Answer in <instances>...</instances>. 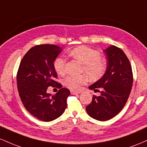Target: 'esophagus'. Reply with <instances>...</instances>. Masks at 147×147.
I'll return each mask as SVG.
<instances>
[{
	"instance_id": "34e87169",
	"label": "esophagus",
	"mask_w": 147,
	"mask_h": 147,
	"mask_svg": "<svg viewBox=\"0 0 147 147\" xmlns=\"http://www.w3.org/2000/svg\"><path fill=\"white\" fill-rule=\"evenodd\" d=\"M71 94L73 95L79 94H80V92H75V91H74V90H71Z\"/></svg>"
}]
</instances>
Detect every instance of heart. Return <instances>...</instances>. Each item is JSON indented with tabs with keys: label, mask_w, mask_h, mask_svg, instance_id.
I'll return each mask as SVG.
<instances>
[{
	"label": "heart",
	"mask_w": 147,
	"mask_h": 147,
	"mask_svg": "<svg viewBox=\"0 0 147 147\" xmlns=\"http://www.w3.org/2000/svg\"><path fill=\"white\" fill-rule=\"evenodd\" d=\"M69 55L81 62L83 65L82 71L87 74L90 80L98 79L104 74L105 64L98 51L80 46L71 51ZM65 65L66 60L62 57H57L54 61V69L58 75L62 76L65 74ZM87 79L85 75H71L65 78L64 84L71 90H79L82 85L86 83Z\"/></svg>",
	"instance_id": "b5f03b06"
}]
</instances>
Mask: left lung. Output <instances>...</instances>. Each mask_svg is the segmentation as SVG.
<instances>
[{
    "label": "left lung",
    "instance_id": "obj_1",
    "mask_svg": "<svg viewBox=\"0 0 147 147\" xmlns=\"http://www.w3.org/2000/svg\"><path fill=\"white\" fill-rule=\"evenodd\" d=\"M107 68L104 75L89 87L94 92L92 101L86 107L87 114L98 121H107L120 113L127 102L132 85L133 72L129 60L119 48L111 46L105 49ZM98 88L102 90L100 91Z\"/></svg>",
    "mask_w": 147,
    "mask_h": 147
}]
</instances>
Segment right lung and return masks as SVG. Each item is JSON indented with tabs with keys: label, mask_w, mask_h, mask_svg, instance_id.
<instances>
[{
	"label": "right lung",
	"mask_w": 147,
	"mask_h": 147,
	"mask_svg": "<svg viewBox=\"0 0 147 147\" xmlns=\"http://www.w3.org/2000/svg\"><path fill=\"white\" fill-rule=\"evenodd\" d=\"M62 48L53 44H41L31 48L23 57L18 70V91L25 108L34 117L44 121L58 118L67 108L70 91L61 88L55 81L57 75L54 61ZM55 86L60 90L52 95L47 87Z\"/></svg>",
	"instance_id": "1"
}]
</instances>
